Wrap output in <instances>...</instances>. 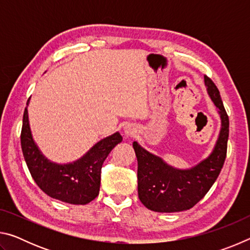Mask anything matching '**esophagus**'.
<instances>
[{
	"label": "esophagus",
	"mask_w": 250,
	"mask_h": 250,
	"mask_svg": "<svg viewBox=\"0 0 250 250\" xmlns=\"http://www.w3.org/2000/svg\"><path fill=\"white\" fill-rule=\"evenodd\" d=\"M124 130L126 137H133V135L137 133V128H135L133 125H126Z\"/></svg>",
	"instance_id": "1"
}]
</instances>
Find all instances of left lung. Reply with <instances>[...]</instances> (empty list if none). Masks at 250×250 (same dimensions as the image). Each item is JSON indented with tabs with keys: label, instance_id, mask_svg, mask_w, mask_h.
<instances>
[{
	"label": "left lung",
	"instance_id": "left-lung-1",
	"mask_svg": "<svg viewBox=\"0 0 250 250\" xmlns=\"http://www.w3.org/2000/svg\"><path fill=\"white\" fill-rule=\"evenodd\" d=\"M204 82L222 120L216 145L208 158L191 168L181 170L168 166L160 156L133 142L138 159L139 198L151 210L174 213L192 208L209 191L222 171L227 153L229 119L217 87L207 76H204Z\"/></svg>",
	"mask_w": 250,
	"mask_h": 250
}]
</instances>
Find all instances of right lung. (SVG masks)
Returning <instances> with one entry per match:
<instances>
[{
  "instance_id": "obj_1",
  "label": "right lung",
  "mask_w": 250,
  "mask_h": 250,
  "mask_svg": "<svg viewBox=\"0 0 250 250\" xmlns=\"http://www.w3.org/2000/svg\"><path fill=\"white\" fill-rule=\"evenodd\" d=\"M121 141V134L116 132L97 142L86 154L73 163H54L45 158L34 142L29 128L27 107L25 108L21 132V145L25 162L42 191L58 201L84 205L95 200L99 194L100 173L104 161Z\"/></svg>"
}]
</instances>
